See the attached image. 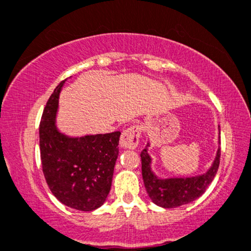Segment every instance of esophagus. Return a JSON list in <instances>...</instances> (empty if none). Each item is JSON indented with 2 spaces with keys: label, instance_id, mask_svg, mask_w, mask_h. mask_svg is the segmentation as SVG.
Segmentation results:
<instances>
[{
  "label": "esophagus",
  "instance_id": "34e87169",
  "mask_svg": "<svg viewBox=\"0 0 251 251\" xmlns=\"http://www.w3.org/2000/svg\"><path fill=\"white\" fill-rule=\"evenodd\" d=\"M141 128L138 126H131L122 132L120 138V144L125 149H135L140 141Z\"/></svg>",
  "mask_w": 251,
  "mask_h": 251
}]
</instances>
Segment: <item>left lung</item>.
Returning a JSON list of instances; mask_svg holds the SVG:
<instances>
[{"label":"left lung","instance_id":"obj_1","mask_svg":"<svg viewBox=\"0 0 251 251\" xmlns=\"http://www.w3.org/2000/svg\"><path fill=\"white\" fill-rule=\"evenodd\" d=\"M148 147H150L149 142L147 143L146 148L141 151L142 177L148 196L158 207L176 208L195 201L207 190L219 169L221 156L220 147L216 151L214 162L204 174L187 176V177H158L151 169L152 160L151 156L148 154Z\"/></svg>","mask_w":251,"mask_h":251}]
</instances>
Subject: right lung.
<instances>
[{"label": "right lung", "instance_id": "1", "mask_svg": "<svg viewBox=\"0 0 251 251\" xmlns=\"http://www.w3.org/2000/svg\"><path fill=\"white\" fill-rule=\"evenodd\" d=\"M62 81L44 108L40 123V151L47 184L67 207L93 211L107 200L119 156L120 131L68 136L56 126Z\"/></svg>", "mask_w": 251, "mask_h": 251}]
</instances>
